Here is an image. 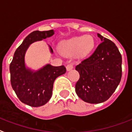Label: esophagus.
Listing matches in <instances>:
<instances>
[{
    "label": "esophagus",
    "mask_w": 132,
    "mask_h": 132,
    "mask_svg": "<svg viewBox=\"0 0 132 132\" xmlns=\"http://www.w3.org/2000/svg\"><path fill=\"white\" fill-rule=\"evenodd\" d=\"M73 65L72 64H69V65H67V67H66V69H67V71H70L71 69H73Z\"/></svg>",
    "instance_id": "34e87169"
}]
</instances>
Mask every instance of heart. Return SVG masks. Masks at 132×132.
Returning <instances> with one entry per match:
<instances>
[{"instance_id":"obj_1","label":"heart","mask_w":132,"mask_h":132,"mask_svg":"<svg viewBox=\"0 0 132 132\" xmlns=\"http://www.w3.org/2000/svg\"><path fill=\"white\" fill-rule=\"evenodd\" d=\"M94 46V40L91 36H76L63 40L60 43L59 49L61 54L65 56H85L89 54Z\"/></svg>"}]
</instances>
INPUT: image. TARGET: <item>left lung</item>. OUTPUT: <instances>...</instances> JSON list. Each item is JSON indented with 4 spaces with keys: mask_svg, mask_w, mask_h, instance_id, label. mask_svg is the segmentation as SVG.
<instances>
[{
    "mask_svg": "<svg viewBox=\"0 0 132 132\" xmlns=\"http://www.w3.org/2000/svg\"><path fill=\"white\" fill-rule=\"evenodd\" d=\"M102 40L93 54L76 67L80 78L76 92L86 103L106 101L115 92L122 76V56L116 45L97 34Z\"/></svg>",
    "mask_w": 132,
    "mask_h": 132,
    "instance_id": "1",
    "label": "left lung"
}]
</instances>
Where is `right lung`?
I'll return each instance as SVG.
<instances>
[{
  "mask_svg": "<svg viewBox=\"0 0 132 132\" xmlns=\"http://www.w3.org/2000/svg\"><path fill=\"white\" fill-rule=\"evenodd\" d=\"M54 34L53 29L34 31L25 38L14 53L10 65L11 85L16 96L22 103L31 107H40L47 103L52 95L55 79L66 72L64 65L59 67L46 64L34 70L27 67L25 54L31 44L40 41ZM51 54L53 50L49 45Z\"/></svg>",
  "mask_w": 132,
  "mask_h": 132,
  "instance_id": "obj_1",
  "label": "right lung"
}]
</instances>
